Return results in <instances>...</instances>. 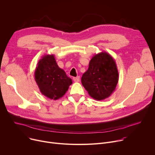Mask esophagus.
I'll list each match as a JSON object with an SVG mask.
<instances>
[{
	"label": "esophagus",
	"mask_w": 155,
	"mask_h": 155,
	"mask_svg": "<svg viewBox=\"0 0 155 155\" xmlns=\"http://www.w3.org/2000/svg\"><path fill=\"white\" fill-rule=\"evenodd\" d=\"M73 80L75 82H78L80 81V77H74Z\"/></svg>",
	"instance_id": "obj_1"
}]
</instances>
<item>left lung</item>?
<instances>
[{
    "label": "left lung",
    "mask_w": 155,
    "mask_h": 155,
    "mask_svg": "<svg viewBox=\"0 0 155 155\" xmlns=\"http://www.w3.org/2000/svg\"><path fill=\"white\" fill-rule=\"evenodd\" d=\"M118 78L115 60L106 51H101L91 58L81 80L89 95L100 101L107 98L115 91Z\"/></svg>",
    "instance_id": "1"
}]
</instances>
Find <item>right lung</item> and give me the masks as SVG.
I'll return each mask as SVG.
<instances>
[{"label": "right lung", "mask_w": 155, "mask_h": 155, "mask_svg": "<svg viewBox=\"0 0 155 155\" xmlns=\"http://www.w3.org/2000/svg\"><path fill=\"white\" fill-rule=\"evenodd\" d=\"M35 80L42 95L51 100L62 97L72 84L65 71L60 68L54 55H45L37 64Z\"/></svg>", "instance_id": "right-lung-1"}]
</instances>
